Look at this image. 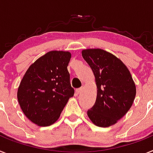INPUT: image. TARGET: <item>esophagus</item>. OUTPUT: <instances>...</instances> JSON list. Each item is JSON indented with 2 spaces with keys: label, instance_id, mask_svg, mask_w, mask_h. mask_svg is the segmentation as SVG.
Instances as JSON below:
<instances>
[{
  "label": "esophagus",
  "instance_id": "esophagus-1",
  "mask_svg": "<svg viewBox=\"0 0 153 153\" xmlns=\"http://www.w3.org/2000/svg\"><path fill=\"white\" fill-rule=\"evenodd\" d=\"M83 87H80V88H78V89H76V94H81L82 92H83Z\"/></svg>",
  "mask_w": 153,
  "mask_h": 153
}]
</instances>
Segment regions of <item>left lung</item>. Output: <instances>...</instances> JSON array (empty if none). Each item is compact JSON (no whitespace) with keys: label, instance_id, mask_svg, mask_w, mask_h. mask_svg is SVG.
<instances>
[{"label":"left lung","instance_id":"1","mask_svg":"<svg viewBox=\"0 0 153 153\" xmlns=\"http://www.w3.org/2000/svg\"><path fill=\"white\" fill-rule=\"evenodd\" d=\"M82 56L92 69L97 89L87 115L97 126H111L125 115L135 100L136 88L131 74L121 59L103 49H84Z\"/></svg>","mask_w":153,"mask_h":153}]
</instances>
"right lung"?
I'll use <instances>...</instances> for the list:
<instances>
[{"label": "right lung", "instance_id": "1", "mask_svg": "<svg viewBox=\"0 0 153 153\" xmlns=\"http://www.w3.org/2000/svg\"><path fill=\"white\" fill-rule=\"evenodd\" d=\"M71 53L50 51L29 66L18 90L25 115L39 126H49L60 116L74 94L67 66Z\"/></svg>", "mask_w": 153, "mask_h": 153}]
</instances>
